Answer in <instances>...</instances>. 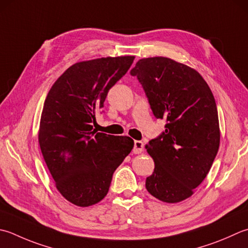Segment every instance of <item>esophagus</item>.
Wrapping results in <instances>:
<instances>
[{"label":"esophagus","mask_w":248,"mask_h":248,"mask_svg":"<svg viewBox=\"0 0 248 248\" xmlns=\"http://www.w3.org/2000/svg\"><path fill=\"white\" fill-rule=\"evenodd\" d=\"M144 149V143L142 140H135L134 142V147H133V153L134 154H140Z\"/></svg>","instance_id":"esophagus-1"}]
</instances>
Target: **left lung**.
Segmentation results:
<instances>
[{
  "label": "left lung",
  "instance_id": "obj_1",
  "mask_svg": "<svg viewBox=\"0 0 248 248\" xmlns=\"http://www.w3.org/2000/svg\"><path fill=\"white\" fill-rule=\"evenodd\" d=\"M130 74L138 77L155 117L167 120L166 131L146 145L155 161L146 189L162 202H181L206 177L219 148L214 95L196 70L166 57L140 59Z\"/></svg>",
  "mask_w": 248,
  "mask_h": 248
}]
</instances>
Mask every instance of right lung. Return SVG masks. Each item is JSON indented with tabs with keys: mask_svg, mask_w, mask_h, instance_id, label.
<instances>
[{
	"mask_svg": "<svg viewBox=\"0 0 248 248\" xmlns=\"http://www.w3.org/2000/svg\"><path fill=\"white\" fill-rule=\"evenodd\" d=\"M133 60L77 62L56 80L44 103L38 131L43 157L58 190L77 206L93 205L108 195L115 170L133 148L129 137L96 132L91 125Z\"/></svg>",
	"mask_w": 248,
	"mask_h": 248,
	"instance_id": "obj_1",
	"label": "right lung"
}]
</instances>
